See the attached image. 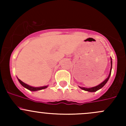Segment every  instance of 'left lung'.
I'll list each match as a JSON object with an SVG mask.
<instances>
[{
	"label": "left lung",
	"instance_id": "left-lung-1",
	"mask_svg": "<svg viewBox=\"0 0 126 126\" xmlns=\"http://www.w3.org/2000/svg\"><path fill=\"white\" fill-rule=\"evenodd\" d=\"M110 60H111V68H110V73H109V76H108V77L105 80L103 81L102 83H100V84L96 86V87H91V88H85V87H79L80 88H81L82 90H85V91H88V92H95V91H97V90H100L101 88H102L104 87L105 84H106L107 82H108L109 78H110V75H111V68H112V59H111V58H110Z\"/></svg>",
	"mask_w": 126,
	"mask_h": 126
}]
</instances>
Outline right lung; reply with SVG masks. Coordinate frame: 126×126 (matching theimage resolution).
Returning a JSON list of instances; mask_svg holds the SVG:
<instances>
[{"instance_id":"obj_1","label":"right lung","mask_w":126,"mask_h":126,"mask_svg":"<svg viewBox=\"0 0 126 126\" xmlns=\"http://www.w3.org/2000/svg\"><path fill=\"white\" fill-rule=\"evenodd\" d=\"M17 79H18V81L19 82V83H21V85L23 86L24 88H25L28 89L29 90H30V91H39V90H43V89H45L46 88H47L48 85H46V86H43V87H32V86H30L29 85L26 84V83H25L24 82H22V81H21V80L19 79L18 78H17Z\"/></svg>"}]
</instances>
